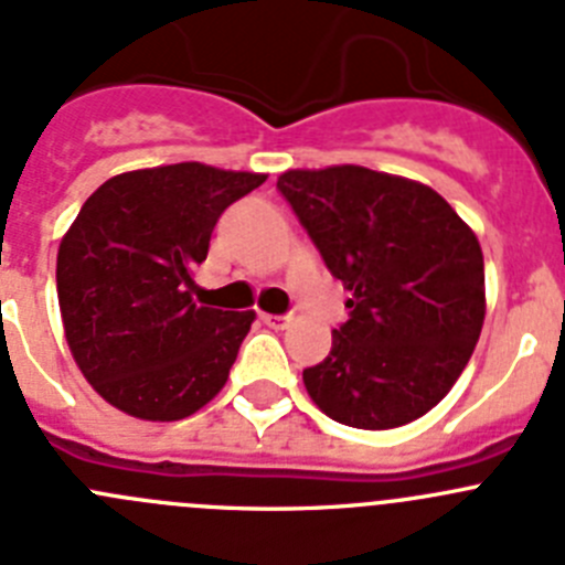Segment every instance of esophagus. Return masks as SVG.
<instances>
[{
    "label": "esophagus",
    "instance_id": "1",
    "mask_svg": "<svg viewBox=\"0 0 565 565\" xmlns=\"http://www.w3.org/2000/svg\"><path fill=\"white\" fill-rule=\"evenodd\" d=\"M263 324H268V328L274 330H282L288 328V322H291V317H277V313H260Z\"/></svg>",
    "mask_w": 565,
    "mask_h": 565
}]
</instances>
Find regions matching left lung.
<instances>
[{
    "label": "left lung",
    "mask_w": 565,
    "mask_h": 565,
    "mask_svg": "<svg viewBox=\"0 0 565 565\" xmlns=\"http://www.w3.org/2000/svg\"><path fill=\"white\" fill-rule=\"evenodd\" d=\"M279 193L350 291L305 390L330 420L366 431L406 426L443 401L484 324V257L448 201L361 164L286 170Z\"/></svg>",
    "instance_id": "1"
}]
</instances>
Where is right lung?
Wrapping results in <instances>:
<instances>
[{"mask_svg":"<svg viewBox=\"0 0 565 565\" xmlns=\"http://www.w3.org/2000/svg\"><path fill=\"white\" fill-rule=\"evenodd\" d=\"M266 173L201 162L111 175L61 237L58 305L77 370L139 420H184L224 390L255 310L195 305L221 212Z\"/></svg>","mask_w":565,"mask_h":565,"instance_id":"obj_1","label":"right lung"}]
</instances>
